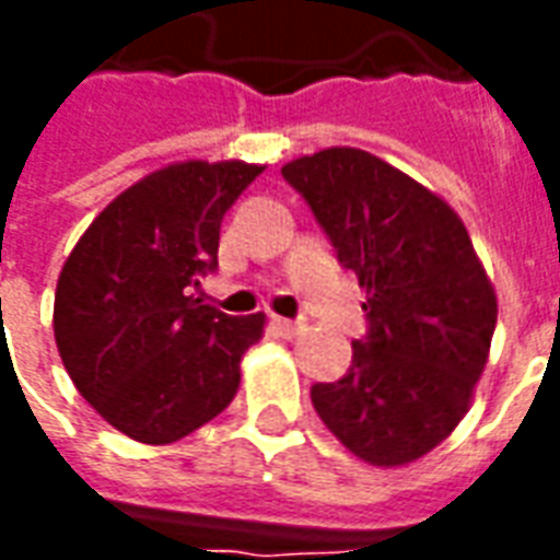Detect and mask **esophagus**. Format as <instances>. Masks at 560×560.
<instances>
[{"mask_svg": "<svg viewBox=\"0 0 560 560\" xmlns=\"http://www.w3.org/2000/svg\"><path fill=\"white\" fill-rule=\"evenodd\" d=\"M269 324H272V329H276L279 336H284V339H291V336H296V332L303 329V320H291V317H279V315L272 317Z\"/></svg>", "mask_w": 560, "mask_h": 560, "instance_id": "34e87169", "label": "esophagus"}]
</instances>
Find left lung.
Segmentation results:
<instances>
[{
	"instance_id": "1",
	"label": "left lung",
	"mask_w": 560,
	"mask_h": 560,
	"mask_svg": "<svg viewBox=\"0 0 560 560\" xmlns=\"http://www.w3.org/2000/svg\"><path fill=\"white\" fill-rule=\"evenodd\" d=\"M365 288L363 339L312 405L353 456L393 468L425 456L468 411L498 303L465 224L372 152L336 147L281 167Z\"/></svg>"
}]
</instances>
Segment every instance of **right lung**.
I'll use <instances>...</instances> for the list:
<instances>
[{"label": "right lung", "instance_id": "1", "mask_svg": "<svg viewBox=\"0 0 560 560\" xmlns=\"http://www.w3.org/2000/svg\"><path fill=\"white\" fill-rule=\"evenodd\" d=\"M264 167L183 161L116 197L59 272L54 332L95 411L140 444H173L219 417L264 315L233 317L195 296L219 267L224 212Z\"/></svg>", "mask_w": 560, "mask_h": 560}]
</instances>
